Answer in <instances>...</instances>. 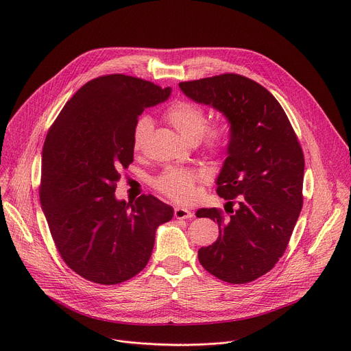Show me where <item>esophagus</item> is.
Masks as SVG:
<instances>
[{"label": "esophagus", "instance_id": "34e87169", "mask_svg": "<svg viewBox=\"0 0 351 351\" xmlns=\"http://www.w3.org/2000/svg\"><path fill=\"white\" fill-rule=\"evenodd\" d=\"M175 217L178 219H187V218H192L193 217V213L187 210V208H183V207H176L175 208Z\"/></svg>", "mask_w": 351, "mask_h": 351}]
</instances>
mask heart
<instances>
[{"instance_id":"1","label":"heart","mask_w":351,"mask_h":351,"mask_svg":"<svg viewBox=\"0 0 351 351\" xmlns=\"http://www.w3.org/2000/svg\"><path fill=\"white\" fill-rule=\"evenodd\" d=\"M165 119L180 133L189 143L204 144V148L213 154H221L228 144V130L222 124L207 125L208 117L206 110L192 102L179 101L172 104L167 112ZM154 129V123L148 116H141L133 129V148L141 149ZM207 180L204 172L192 168L169 167L154 180V186L169 197L171 200L189 204L197 196V184Z\"/></svg>"}]
</instances>
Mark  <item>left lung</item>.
<instances>
[{
    "label": "left lung",
    "mask_w": 351,
    "mask_h": 351,
    "mask_svg": "<svg viewBox=\"0 0 351 351\" xmlns=\"http://www.w3.org/2000/svg\"><path fill=\"white\" fill-rule=\"evenodd\" d=\"M179 86L230 123L228 156L217 178V193L227 200L230 215L197 210L199 218L217 221L219 230L213 245L199 249V262L222 281L250 282L274 267L294 231L302 208V148L281 105L261 84L221 74Z\"/></svg>",
    "instance_id": "1"
}]
</instances>
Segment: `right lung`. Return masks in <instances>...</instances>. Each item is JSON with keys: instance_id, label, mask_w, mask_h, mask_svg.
<instances>
[{"instance_id": "add662e5", "label": "right lung", "mask_w": 351, "mask_h": 351, "mask_svg": "<svg viewBox=\"0 0 351 351\" xmlns=\"http://www.w3.org/2000/svg\"><path fill=\"white\" fill-rule=\"evenodd\" d=\"M171 88L110 74L81 86L47 133L40 204L56 247L81 277L123 282L148 263L156 228L173 208L152 195L125 203L114 196L120 169L133 162V129L144 109Z\"/></svg>"}]
</instances>
